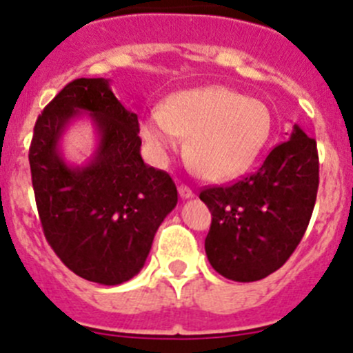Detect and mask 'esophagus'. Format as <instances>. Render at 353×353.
<instances>
[{
  "label": "esophagus",
  "mask_w": 353,
  "mask_h": 353,
  "mask_svg": "<svg viewBox=\"0 0 353 353\" xmlns=\"http://www.w3.org/2000/svg\"><path fill=\"white\" fill-rule=\"evenodd\" d=\"M177 190H179V196L183 198V199H188V198H193L194 196L193 190H191L190 186H186V184H181V186L177 188Z\"/></svg>",
  "instance_id": "esophagus-1"
}]
</instances>
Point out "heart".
Here are the masks:
<instances>
[{
  "label": "heart",
  "instance_id": "b5f03b06",
  "mask_svg": "<svg viewBox=\"0 0 353 353\" xmlns=\"http://www.w3.org/2000/svg\"><path fill=\"white\" fill-rule=\"evenodd\" d=\"M272 112L254 97L223 85L179 92L141 119L140 134L155 162L186 140V159L201 177L229 181L252 165L272 134Z\"/></svg>",
  "mask_w": 353,
  "mask_h": 353
}]
</instances>
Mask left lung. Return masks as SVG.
I'll list each match as a JSON object with an SVG mask.
<instances>
[{
  "label": "left lung",
  "mask_w": 353,
  "mask_h": 353,
  "mask_svg": "<svg viewBox=\"0 0 353 353\" xmlns=\"http://www.w3.org/2000/svg\"><path fill=\"white\" fill-rule=\"evenodd\" d=\"M319 159L314 138L295 124L256 172L230 186L199 193L212 212L205 251L215 272L234 282H256L285 265L314 210Z\"/></svg>",
  "instance_id": "8db88e82"
}]
</instances>
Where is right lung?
<instances>
[{
	"mask_svg": "<svg viewBox=\"0 0 353 353\" xmlns=\"http://www.w3.org/2000/svg\"><path fill=\"white\" fill-rule=\"evenodd\" d=\"M80 110L92 116L99 147L87 166L71 168L57 141ZM138 133V116L105 78L70 81L35 121L28 162L42 230L58 258L88 282L133 279L177 203L172 177L141 159Z\"/></svg>",
	"mask_w": 353,
	"mask_h": 353,
	"instance_id": "right-lung-1",
	"label": "right lung"
}]
</instances>
